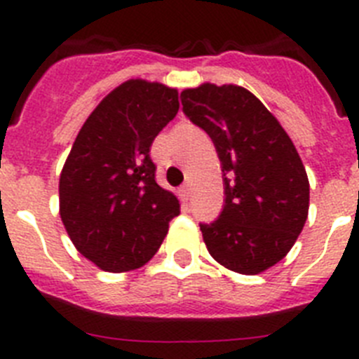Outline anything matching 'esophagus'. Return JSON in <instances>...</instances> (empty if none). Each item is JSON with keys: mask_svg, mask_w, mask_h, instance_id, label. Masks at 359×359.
<instances>
[{"mask_svg": "<svg viewBox=\"0 0 359 359\" xmlns=\"http://www.w3.org/2000/svg\"><path fill=\"white\" fill-rule=\"evenodd\" d=\"M190 198V185H183L182 189H180V199L182 201H189Z\"/></svg>", "mask_w": 359, "mask_h": 359, "instance_id": "obj_1", "label": "esophagus"}]
</instances>
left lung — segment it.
Returning a JSON list of instances; mask_svg holds the SVG:
<instances>
[{
    "label": "left lung",
    "instance_id": "8db88e82",
    "mask_svg": "<svg viewBox=\"0 0 359 359\" xmlns=\"http://www.w3.org/2000/svg\"><path fill=\"white\" fill-rule=\"evenodd\" d=\"M183 113L212 138L221 160L224 207L199 224L215 261L243 275L277 264L309 212V180L293 142L264 104L236 84L182 91Z\"/></svg>",
    "mask_w": 359,
    "mask_h": 359
}]
</instances>
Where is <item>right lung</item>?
<instances>
[{"mask_svg": "<svg viewBox=\"0 0 359 359\" xmlns=\"http://www.w3.org/2000/svg\"><path fill=\"white\" fill-rule=\"evenodd\" d=\"M180 109L177 90L131 79L93 109L59 180V212L75 248L104 271L142 268L180 201L156 183L151 145Z\"/></svg>", "mask_w": 359, "mask_h": 359, "instance_id": "add662e5", "label": "right lung"}]
</instances>
